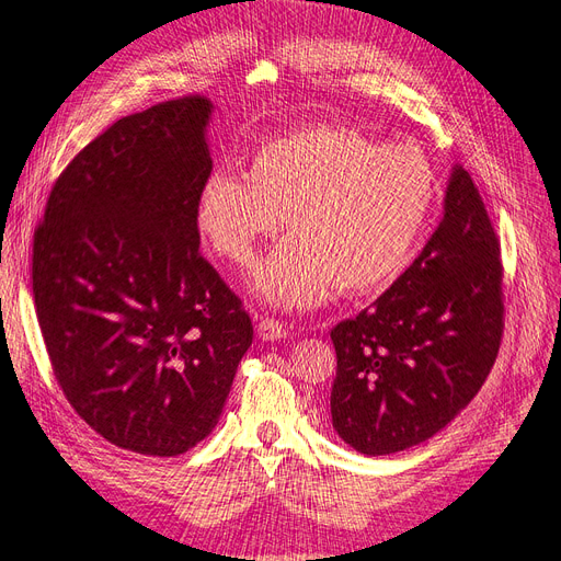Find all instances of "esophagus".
Wrapping results in <instances>:
<instances>
[{
  "mask_svg": "<svg viewBox=\"0 0 561 561\" xmlns=\"http://www.w3.org/2000/svg\"><path fill=\"white\" fill-rule=\"evenodd\" d=\"M257 334L262 339H266V342H274V339H287V336H290V330H287L283 322H278L274 318H260Z\"/></svg>",
  "mask_w": 561,
  "mask_h": 561,
  "instance_id": "34e87169",
  "label": "esophagus"
}]
</instances>
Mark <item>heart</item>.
Segmentation results:
<instances>
[{
  "instance_id": "1",
  "label": "heart",
  "mask_w": 561,
  "mask_h": 561,
  "mask_svg": "<svg viewBox=\"0 0 561 561\" xmlns=\"http://www.w3.org/2000/svg\"><path fill=\"white\" fill-rule=\"evenodd\" d=\"M435 203V175L410 147H386L342 126L276 135L250 159L248 175L215 171L196 201L203 239L250 266L266 239H293L271 252L254 278L268 304L307 309L334 290L379 293L410 264Z\"/></svg>"
}]
</instances>
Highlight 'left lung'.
<instances>
[{
	"label": "left lung",
	"instance_id": "8db88e82",
	"mask_svg": "<svg viewBox=\"0 0 561 561\" xmlns=\"http://www.w3.org/2000/svg\"><path fill=\"white\" fill-rule=\"evenodd\" d=\"M501 243L468 171L454 168L445 217L371 309L330 336V412L355 451L426 443L478 396L503 339Z\"/></svg>",
	"mask_w": 561,
	"mask_h": 561
}]
</instances>
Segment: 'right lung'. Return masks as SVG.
<instances>
[{
    "mask_svg": "<svg viewBox=\"0 0 561 561\" xmlns=\"http://www.w3.org/2000/svg\"><path fill=\"white\" fill-rule=\"evenodd\" d=\"M210 100L118 118L67 163L32 243V295L54 377L107 443L178 456L222 414L252 344L241 297L198 252L213 171Z\"/></svg>",
    "mask_w": 561,
    "mask_h": 561,
    "instance_id": "add662e5",
    "label": "right lung"
}]
</instances>
